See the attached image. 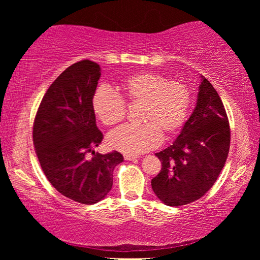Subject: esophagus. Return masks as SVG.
<instances>
[{"instance_id":"1","label":"esophagus","mask_w":260,"mask_h":260,"mask_svg":"<svg viewBox=\"0 0 260 260\" xmlns=\"http://www.w3.org/2000/svg\"><path fill=\"white\" fill-rule=\"evenodd\" d=\"M124 158H125V160H134V159H136V156H132V155H125L124 156Z\"/></svg>"}]
</instances>
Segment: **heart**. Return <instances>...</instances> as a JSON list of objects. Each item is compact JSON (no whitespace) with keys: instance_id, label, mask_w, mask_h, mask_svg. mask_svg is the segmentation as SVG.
Wrapping results in <instances>:
<instances>
[{"instance_id":"heart-1","label":"heart","mask_w":260,"mask_h":260,"mask_svg":"<svg viewBox=\"0 0 260 260\" xmlns=\"http://www.w3.org/2000/svg\"><path fill=\"white\" fill-rule=\"evenodd\" d=\"M131 104H142L140 126L125 125L109 133L108 146L125 155H140L156 148L165 138L173 136L187 121L191 95L182 81H169L153 72L127 77L119 87ZM95 117L105 126L119 124L126 114L125 101L108 87H99L91 99Z\"/></svg>"}]
</instances>
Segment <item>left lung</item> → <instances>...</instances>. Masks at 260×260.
Segmentation results:
<instances>
[{
    "instance_id": "obj_1",
    "label": "left lung",
    "mask_w": 260,
    "mask_h": 260,
    "mask_svg": "<svg viewBox=\"0 0 260 260\" xmlns=\"http://www.w3.org/2000/svg\"><path fill=\"white\" fill-rule=\"evenodd\" d=\"M196 107L172 146L156 156L161 170L151 180L153 192L169 206L200 200L217 181L230 151L231 129L217 90L201 76Z\"/></svg>"
}]
</instances>
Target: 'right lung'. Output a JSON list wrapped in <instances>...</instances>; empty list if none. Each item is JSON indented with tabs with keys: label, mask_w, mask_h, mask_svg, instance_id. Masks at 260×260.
I'll use <instances>...</instances> for the list:
<instances>
[{
	"label": "right lung",
	"mask_w": 260,
	"mask_h": 260,
	"mask_svg": "<svg viewBox=\"0 0 260 260\" xmlns=\"http://www.w3.org/2000/svg\"><path fill=\"white\" fill-rule=\"evenodd\" d=\"M101 68L91 60L69 67L48 88L37 112L33 143L43 173L61 195L81 204H95L112 188L120 152H95L103 134L96 126L91 99ZM89 152L93 157H86Z\"/></svg>",
	"instance_id": "1"
}]
</instances>
